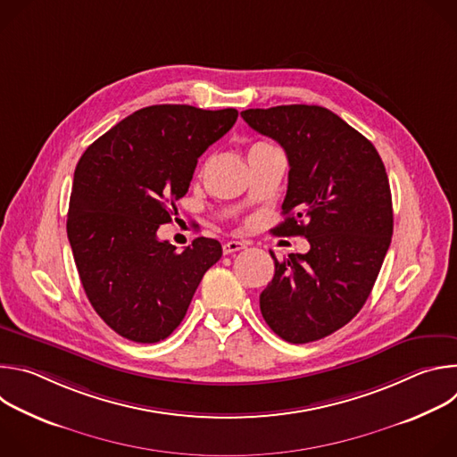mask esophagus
Listing matches in <instances>:
<instances>
[{
  "label": "esophagus",
  "instance_id": "obj_1",
  "mask_svg": "<svg viewBox=\"0 0 457 457\" xmlns=\"http://www.w3.org/2000/svg\"><path fill=\"white\" fill-rule=\"evenodd\" d=\"M244 247H245L244 242L229 240V242H226V244L222 245V251H224V254H231V253H237V251H240V249H244Z\"/></svg>",
  "mask_w": 457,
  "mask_h": 457
}]
</instances>
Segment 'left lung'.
I'll return each instance as SVG.
<instances>
[{
	"instance_id": "8db88e82",
	"label": "left lung",
	"mask_w": 457,
	"mask_h": 457,
	"mask_svg": "<svg viewBox=\"0 0 457 457\" xmlns=\"http://www.w3.org/2000/svg\"><path fill=\"white\" fill-rule=\"evenodd\" d=\"M275 139L289 161L275 235H300L309 251L278 260L260 295L270 328L289 344L325 338L349 323L369 298L393 237V197L369 139L316 104L249 108L240 113Z\"/></svg>"
}]
</instances>
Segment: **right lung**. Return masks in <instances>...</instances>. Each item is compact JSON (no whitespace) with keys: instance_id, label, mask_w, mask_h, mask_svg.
<instances>
[{"instance_id":"right-lung-1","label":"right lung","mask_w":457,"mask_h":457,"mask_svg":"<svg viewBox=\"0 0 457 457\" xmlns=\"http://www.w3.org/2000/svg\"><path fill=\"white\" fill-rule=\"evenodd\" d=\"M235 108L154 104L115 124L81 155L67 233L83 289L122 338L155 344L182 321L222 245L199 237L177 253L157 238L199 157L235 124Z\"/></svg>"}]
</instances>
